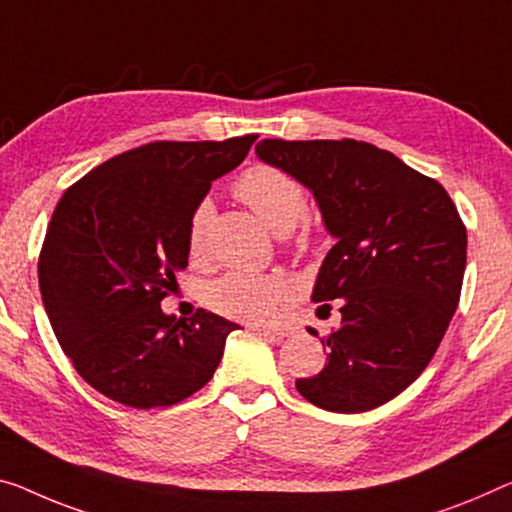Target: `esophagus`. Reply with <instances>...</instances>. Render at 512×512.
I'll return each mask as SVG.
<instances>
[{"mask_svg": "<svg viewBox=\"0 0 512 512\" xmlns=\"http://www.w3.org/2000/svg\"><path fill=\"white\" fill-rule=\"evenodd\" d=\"M251 332L263 334V336H272V338H286L290 336V329H270V327H251Z\"/></svg>", "mask_w": 512, "mask_h": 512, "instance_id": "esophagus-1", "label": "esophagus"}]
</instances>
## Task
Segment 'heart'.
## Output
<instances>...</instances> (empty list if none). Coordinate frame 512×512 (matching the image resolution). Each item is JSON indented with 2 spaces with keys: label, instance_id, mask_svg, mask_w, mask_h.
I'll use <instances>...</instances> for the list:
<instances>
[{
  "label": "heart",
  "instance_id": "b5f03b06",
  "mask_svg": "<svg viewBox=\"0 0 512 512\" xmlns=\"http://www.w3.org/2000/svg\"><path fill=\"white\" fill-rule=\"evenodd\" d=\"M233 192L240 201L263 219L265 226L277 235L295 229L306 212L304 187L293 176L270 167V164H256L235 180ZM212 219V203L201 201L192 210L187 222L185 247L192 261H201L206 256L208 226ZM316 231L304 226L300 235V247L309 249L316 242ZM290 286L286 279L272 277V274H247L229 272L215 279L208 286V304L222 316L249 325H270L281 316L290 302Z\"/></svg>",
  "mask_w": 512,
  "mask_h": 512
}]
</instances>
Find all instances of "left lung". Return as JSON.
<instances>
[{"label": "left lung", "mask_w": 512, "mask_h": 512, "mask_svg": "<svg viewBox=\"0 0 512 512\" xmlns=\"http://www.w3.org/2000/svg\"><path fill=\"white\" fill-rule=\"evenodd\" d=\"M256 155L309 187L336 238L311 300H338L341 327L322 341L327 366L297 391L341 414L389 403L430 364L458 309L467 265L458 208L437 180L366 141L263 139Z\"/></svg>", "instance_id": "8db88e82"}]
</instances>
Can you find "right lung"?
<instances>
[{
  "mask_svg": "<svg viewBox=\"0 0 512 512\" xmlns=\"http://www.w3.org/2000/svg\"><path fill=\"white\" fill-rule=\"evenodd\" d=\"M254 141H153L102 162L61 196L38 283L61 350L102 396L153 410L215 375L238 325L206 309L167 316L160 302L187 267L192 210Z\"/></svg>",
  "mask_w": 512,
  "mask_h": 512,
  "instance_id": "1",
  "label": "right lung"
}]
</instances>
